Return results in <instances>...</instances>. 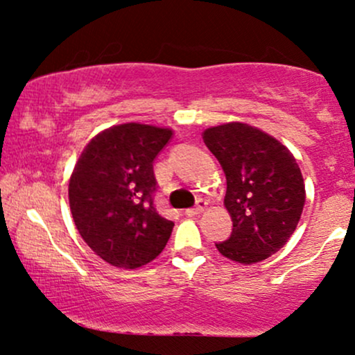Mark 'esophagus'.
Instances as JSON below:
<instances>
[{
	"label": "esophagus",
	"mask_w": 355,
	"mask_h": 355,
	"mask_svg": "<svg viewBox=\"0 0 355 355\" xmlns=\"http://www.w3.org/2000/svg\"><path fill=\"white\" fill-rule=\"evenodd\" d=\"M205 207H207V202L198 200L197 207H193V209H187V210H185V215H189V217H195V215H200L202 211L205 210Z\"/></svg>",
	"instance_id": "obj_1"
}]
</instances>
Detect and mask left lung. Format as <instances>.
<instances>
[{
    "label": "left lung",
    "instance_id": "1",
    "mask_svg": "<svg viewBox=\"0 0 355 355\" xmlns=\"http://www.w3.org/2000/svg\"><path fill=\"white\" fill-rule=\"evenodd\" d=\"M203 141L225 173L223 205L234 223L230 239L215 245L242 266L262 262L287 243L302 215L305 185L295 157L277 138L240 121L210 126Z\"/></svg>",
    "mask_w": 355,
    "mask_h": 355
}]
</instances>
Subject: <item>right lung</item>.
<instances>
[{
    "label": "right lung",
    "instance_id": "obj_1",
    "mask_svg": "<svg viewBox=\"0 0 355 355\" xmlns=\"http://www.w3.org/2000/svg\"><path fill=\"white\" fill-rule=\"evenodd\" d=\"M172 128L145 123L113 125L81 152L68 198L76 229L100 259L118 268L146 266L160 255L175 223L158 214L153 160Z\"/></svg>",
    "mask_w": 355,
    "mask_h": 355
}]
</instances>
